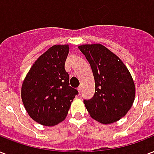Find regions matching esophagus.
<instances>
[{
    "instance_id": "34e87169",
    "label": "esophagus",
    "mask_w": 154,
    "mask_h": 154,
    "mask_svg": "<svg viewBox=\"0 0 154 154\" xmlns=\"http://www.w3.org/2000/svg\"><path fill=\"white\" fill-rule=\"evenodd\" d=\"M81 91H82V88H81V87H79L78 88V91L79 92V93H81Z\"/></svg>"
}]
</instances>
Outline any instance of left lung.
Returning <instances> with one entry per match:
<instances>
[{"mask_svg":"<svg viewBox=\"0 0 154 154\" xmlns=\"http://www.w3.org/2000/svg\"><path fill=\"white\" fill-rule=\"evenodd\" d=\"M90 64L96 91L83 103L91 117L102 124L116 122L125 116L133 105L135 85L123 62L100 44L79 46Z\"/></svg>","mask_w":154,"mask_h":154,"instance_id":"left-lung-1","label":"left lung"}]
</instances>
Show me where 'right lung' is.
<instances>
[{
	"label": "right lung",
	"mask_w": 154,
	"mask_h": 154,
	"mask_svg": "<svg viewBox=\"0 0 154 154\" xmlns=\"http://www.w3.org/2000/svg\"><path fill=\"white\" fill-rule=\"evenodd\" d=\"M67 45L53 46L39 57L21 87V99L29 116L42 125L54 126L66 118L78 91L71 88L64 65Z\"/></svg>",
	"instance_id": "add662e5"
}]
</instances>
